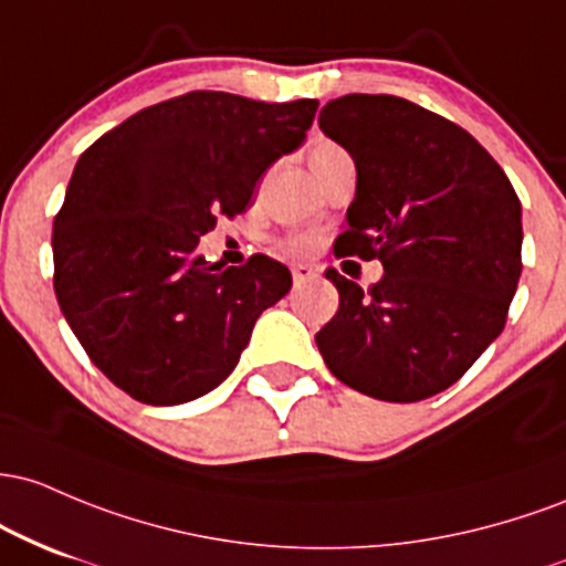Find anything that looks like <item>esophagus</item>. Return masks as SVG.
<instances>
[{
    "mask_svg": "<svg viewBox=\"0 0 566 566\" xmlns=\"http://www.w3.org/2000/svg\"><path fill=\"white\" fill-rule=\"evenodd\" d=\"M291 275H294V285H304V283L315 281L317 272L307 264H294V266H291Z\"/></svg>",
    "mask_w": 566,
    "mask_h": 566,
    "instance_id": "34e87169",
    "label": "esophagus"
}]
</instances>
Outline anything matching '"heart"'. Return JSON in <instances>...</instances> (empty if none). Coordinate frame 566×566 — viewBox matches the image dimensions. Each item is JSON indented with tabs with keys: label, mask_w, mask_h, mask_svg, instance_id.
<instances>
[{
	"label": "heart",
	"mask_w": 566,
	"mask_h": 566,
	"mask_svg": "<svg viewBox=\"0 0 566 566\" xmlns=\"http://www.w3.org/2000/svg\"><path fill=\"white\" fill-rule=\"evenodd\" d=\"M342 157H347V151L336 142H332V138H313V142L307 144V163L317 179H321L336 160H342ZM315 234H291V238L285 240V251H289L291 256H307V253L315 249Z\"/></svg>",
	"instance_id": "b5f03b06"
}]
</instances>
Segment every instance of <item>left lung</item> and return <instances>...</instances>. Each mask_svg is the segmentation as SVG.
Listing matches in <instances>:
<instances>
[{
    "label": "left lung",
    "instance_id": "8db88e82",
    "mask_svg": "<svg viewBox=\"0 0 566 566\" xmlns=\"http://www.w3.org/2000/svg\"><path fill=\"white\" fill-rule=\"evenodd\" d=\"M317 123L358 174L334 256L385 266L368 289L328 266L339 310L315 334L317 350L364 396L422 401L505 328L522 275V202L471 133L398 95H342Z\"/></svg>",
    "mask_w": 566,
    "mask_h": 566
}]
</instances>
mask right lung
I'll use <instances>...</instances> for the list:
<instances>
[{"instance_id":"right-lung-1","label":"right lung","mask_w":566,"mask_h":566,"mask_svg":"<svg viewBox=\"0 0 566 566\" xmlns=\"http://www.w3.org/2000/svg\"><path fill=\"white\" fill-rule=\"evenodd\" d=\"M317 101L264 104L192 91L136 112L87 146L53 221V289L87 358L149 406L195 401L238 366L253 323L291 289L253 253L211 264L198 243L304 142Z\"/></svg>"}]
</instances>
